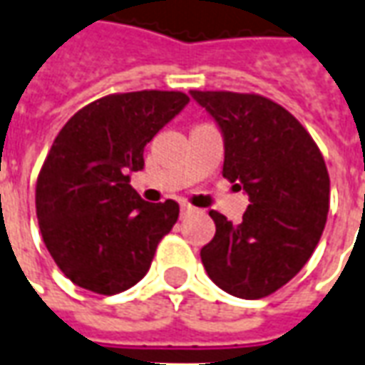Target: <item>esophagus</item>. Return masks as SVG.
<instances>
[{"instance_id":"34e87169","label":"esophagus","mask_w":365,"mask_h":365,"mask_svg":"<svg viewBox=\"0 0 365 365\" xmlns=\"http://www.w3.org/2000/svg\"><path fill=\"white\" fill-rule=\"evenodd\" d=\"M180 211H182V217H185V215L193 213V207H191V205H187V203H182V205H180Z\"/></svg>"}]
</instances>
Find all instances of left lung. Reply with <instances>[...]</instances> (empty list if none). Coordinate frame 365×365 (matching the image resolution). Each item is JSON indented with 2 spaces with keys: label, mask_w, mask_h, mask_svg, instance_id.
I'll list each match as a JSON object with an SVG mask.
<instances>
[{
  "label": "left lung",
  "mask_w": 365,
  "mask_h": 365,
  "mask_svg": "<svg viewBox=\"0 0 365 365\" xmlns=\"http://www.w3.org/2000/svg\"><path fill=\"white\" fill-rule=\"evenodd\" d=\"M223 136V178L249 195L241 223L211 211L215 237L201 249L209 279L247 300L297 274L324 231L330 178L304 126L259 94L191 91Z\"/></svg>",
  "instance_id": "left-lung-1"
}]
</instances>
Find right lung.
I'll return each instance as SVG.
<instances>
[{
	"mask_svg": "<svg viewBox=\"0 0 365 365\" xmlns=\"http://www.w3.org/2000/svg\"><path fill=\"white\" fill-rule=\"evenodd\" d=\"M187 103L174 91L110 94L58 132L37 178L35 205L51 257L76 287L116 294L144 279L180 205L144 201L130 174L144 168V146Z\"/></svg>",
	"mask_w": 365,
	"mask_h": 365,
	"instance_id": "1",
	"label": "right lung"
}]
</instances>
